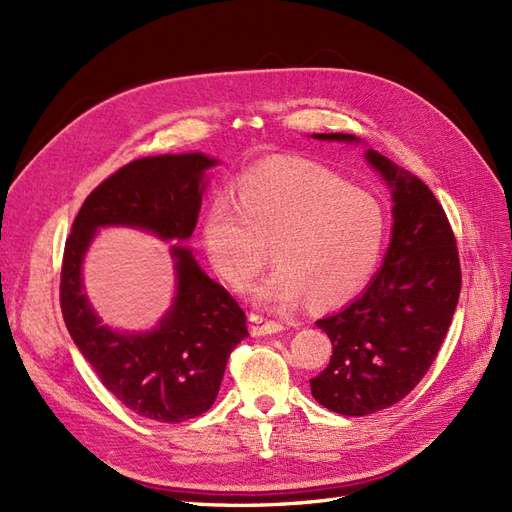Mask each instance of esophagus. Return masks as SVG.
<instances>
[{
  "label": "esophagus",
  "instance_id": "34e87169",
  "mask_svg": "<svg viewBox=\"0 0 512 512\" xmlns=\"http://www.w3.org/2000/svg\"><path fill=\"white\" fill-rule=\"evenodd\" d=\"M250 322H252V333L258 335V337L284 331V324L280 320H271V318H265L262 314H252Z\"/></svg>",
  "mask_w": 512,
  "mask_h": 512
}]
</instances>
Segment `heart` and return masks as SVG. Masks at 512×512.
Segmentation results:
<instances>
[{"mask_svg":"<svg viewBox=\"0 0 512 512\" xmlns=\"http://www.w3.org/2000/svg\"><path fill=\"white\" fill-rule=\"evenodd\" d=\"M386 237L378 200L320 164L282 158L252 166L237 200L213 196L203 222L211 265L235 290H247L271 258L277 269L254 297L294 307L307 297L331 307L359 294Z\"/></svg>","mask_w":512,"mask_h":512,"instance_id":"obj_1","label":"heart"}]
</instances>
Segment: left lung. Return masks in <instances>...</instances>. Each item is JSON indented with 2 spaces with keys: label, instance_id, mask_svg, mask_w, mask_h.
Masks as SVG:
<instances>
[{
  "label": "left lung",
  "instance_id": "8db88e82",
  "mask_svg": "<svg viewBox=\"0 0 512 512\" xmlns=\"http://www.w3.org/2000/svg\"><path fill=\"white\" fill-rule=\"evenodd\" d=\"M354 141L352 134H314ZM393 188V237L384 265L359 299L316 322L333 344L312 395L337 414L365 416L404 399L423 380L455 314L461 267L455 232L427 185L369 149Z\"/></svg>",
  "mask_w": 512,
  "mask_h": 512
}]
</instances>
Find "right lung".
Listing matches in <instances>:
<instances>
[{
    "label": "right lung",
    "instance_id": "obj_1",
    "mask_svg": "<svg viewBox=\"0 0 512 512\" xmlns=\"http://www.w3.org/2000/svg\"><path fill=\"white\" fill-rule=\"evenodd\" d=\"M213 164L203 153H185L121 166L85 198L64 247L59 303L74 344L106 389L151 421L183 423L213 406L230 352L250 335L245 312L188 250L175 247L177 297L160 327L115 333L102 327L85 299L83 256L96 228L108 224L190 239L203 203V173Z\"/></svg>",
    "mask_w": 512,
    "mask_h": 512
}]
</instances>
